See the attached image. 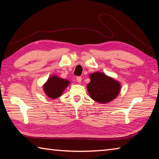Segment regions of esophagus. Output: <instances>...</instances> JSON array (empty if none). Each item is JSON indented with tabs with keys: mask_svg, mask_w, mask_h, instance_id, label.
Returning <instances> with one entry per match:
<instances>
[{
	"mask_svg": "<svg viewBox=\"0 0 159 159\" xmlns=\"http://www.w3.org/2000/svg\"><path fill=\"white\" fill-rule=\"evenodd\" d=\"M76 80H77L78 82L80 83V82H81V80H82V78L80 77V76H77L76 77Z\"/></svg>",
	"mask_w": 159,
	"mask_h": 159,
	"instance_id": "34e87169",
	"label": "esophagus"
}]
</instances>
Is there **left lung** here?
<instances>
[{
  "label": "left lung",
  "instance_id": "obj_1",
  "mask_svg": "<svg viewBox=\"0 0 159 159\" xmlns=\"http://www.w3.org/2000/svg\"><path fill=\"white\" fill-rule=\"evenodd\" d=\"M89 76L90 82L87 85V90L95 101L105 104L118 95L121 87L117 80L101 72H95Z\"/></svg>",
  "mask_w": 159,
  "mask_h": 159
}]
</instances>
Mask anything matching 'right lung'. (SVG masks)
I'll use <instances>...</instances> for the list:
<instances>
[{"mask_svg": "<svg viewBox=\"0 0 159 159\" xmlns=\"http://www.w3.org/2000/svg\"><path fill=\"white\" fill-rule=\"evenodd\" d=\"M69 84L70 81L68 80L57 76H51L43 85V90L50 98L56 99L62 95L64 90Z\"/></svg>", "mask_w": 159, "mask_h": 159, "instance_id": "obj_1", "label": "right lung"}]
</instances>
